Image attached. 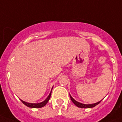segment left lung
Wrapping results in <instances>:
<instances>
[{
	"label": "left lung",
	"mask_w": 122,
	"mask_h": 122,
	"mask_svg": "<svg viewBox=\"0 0 122 122\" xmlns=\"http://www.w3.org/2000/svg\"><path fill=\"white\" fill-rule=\"evenodd\" d=\"M70 97L71 98V100L72 101L73 103H74L75 105H76L77 107L78 108H93V107H94L96 106V105H97L98 104H99L101 102V101H99V102H96V103H94V104H82V103H80V102H77L76 101H75L74 99L70 95Z\"/></svg>",
	"instance_id": "8db88e82"
}]
</instances>
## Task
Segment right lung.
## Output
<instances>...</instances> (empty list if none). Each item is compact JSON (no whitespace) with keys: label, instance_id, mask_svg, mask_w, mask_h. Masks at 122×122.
Masks as SVG:
<instances>
[{"label":"right lung","instance_id":"add662e5","mask_svg":"<svg viewBox=\"0 0 122 122\" xmlns=\"http://www.w3.org/2000/svg\"><path fill=\"white\" fill-rule=\"evenodd\" d=\"M51 92H52V91L51 92V93H50L49 95V96L47 97V98L46 99V100L44 101L43 102H40V103H28V102H25V101H22V100L21 101V102H23L25 105H26V106H28V107H29V108H42V107L45 106V105H46V104L48 102L49 100L50 99L51 96Z\"/></svg>","mask_w":122,"mask_h":122}]
</instances>
